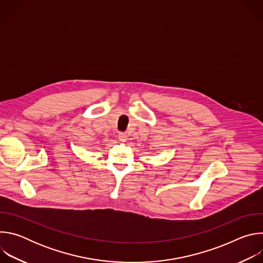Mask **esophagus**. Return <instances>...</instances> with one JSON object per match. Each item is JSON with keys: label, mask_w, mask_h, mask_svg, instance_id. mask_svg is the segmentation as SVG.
I'll use <instances>...</instances> for the list:
<instances>
[{"label": "esophagus", "mask_w": 263, "mask_h": 263, "mask_svg": "<svg viewBox=\"0 0 263 263\" xmlns=\"http://www.w3.org/2000/svg\"><path fill=\"white\" fill-rule=\"evenodd\" d=\"M119 139H120V141L125 142L127 140V135L125 133H120L119 134Z\"/></svg>", "instance_id": "1"}]
</instances>
